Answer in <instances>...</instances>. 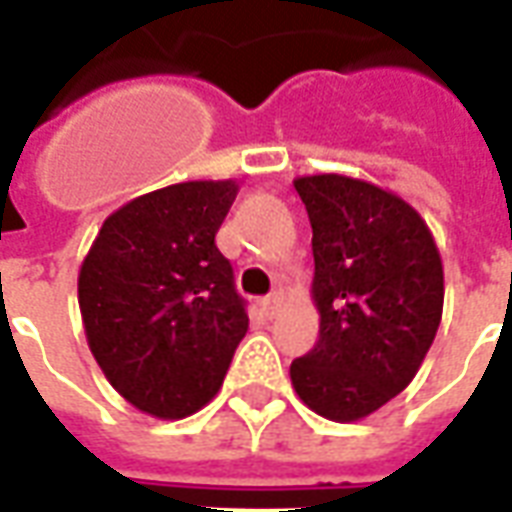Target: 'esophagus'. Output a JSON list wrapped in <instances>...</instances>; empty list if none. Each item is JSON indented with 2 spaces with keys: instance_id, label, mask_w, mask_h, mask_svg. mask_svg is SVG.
Returning a JSON list of instances; mask_svg holds the SVG:
<instances>
[{
  "instance_id": "1",
  "label": "esophagus",
  "mask_w": 512,
  "mask_h": 512,
  "mask_svg": "<svg viewBox=\"0 0 512 512\" xmlns=\"http://www.w3.org/2000/svg\"><path fill=\"white\" fill-rule=\"evenodd\" d=\"M280 302H282V293L280 291L268 293L266 299L260 302V305H263V313H266V316H274V313H277V307H280Z\"/></svg>"
}]
</instances>
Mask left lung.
<instances>
[{
  "label": "left lung",
  "mask_w": 512,
  "mask_h": 512,
  "mask_svg": "<svg viewBox=\"0 0 512 512\" xmlns=\"http://www.w3.org/2000/svg\"><path fill=\"white\" fill-rule=\"evenodd\" d=\"M313 227L318 341L293 391L330 421H360L413 382L443 313V263L402 196L343 174L293 180Z\"/></svg>",
  "instance_id": "1"
}]
</instances>
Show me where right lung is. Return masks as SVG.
Instances as JSON below:
<instances>
[{
  "label": "right lung",
  "instance_id": "1",
  "mask_svg": "<svg viewBox=\"0 0 512 512\" xmlns=\"http://www.w3.org/2000/svg\"><path fill=\"white\" fill-rule=\"evenodd\" d=\"M235 180L157 188L110 213L80 266L85 338L116 391L155 418H185L219 393L249 330L216 232Z\"/></svg>",
  "mask_w": 512,
  "mask_h": 512
}]
</instances>
